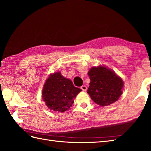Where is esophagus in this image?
I'll list each match as a JSON object with an SVG mask.
<instances>
[{
	"label": "esophagus",
	"mask_w": 151,
	"mask_h": 151,
	"mask_svg": "<svg viewBox=\"0 0 151 151\" xmlns=\"http://www.w3.org/2000/svg\"><path fill=\"white\" fill-rule=\"evenodd\" d=\"M81 89H82V91H85L87 90V87H86V86H82L81 87Z\"/></svg>",
	"instance_id": "obj_1"
}]
</instances>
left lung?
<instances>
[{
	"mask_svg": "<svg viewBox=\"0 0 151 151\" xmlns=\"http://www.w3.org/2000/svg\"><path fill=\"white\" fill-rule=\"evenodd\" d=\"M88 74L90 83L87 93L95 103L105 106L118 100L124 82L114 71L100 65L91 67Z\"/></svg>",
	"mask_w": 151,
	"mask_h": 151,
	"instance_id": "8db88e82",
	"label": "left lung"
}]
</instances>
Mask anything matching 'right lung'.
Listing matches in <instances>:
<instances>
[{"instance_id": "1", "label": "right lung", "mask_w": 151, "mask_h": 151, "mask_svg": "<svg viewBox=\"0 0 151 151\" xmlns=\"http://www.w3.org/2000/svg\"><path fill=\"white\" fill-rule=\"evenodd\" d=\"M82 90L70 80L56 72L49 75L43 86L42 99L50 110L64 112L72 106L74 99Z\"/></svg>"}]
</instances>
